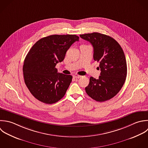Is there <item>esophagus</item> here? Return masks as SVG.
Instances as JSON below:
<instances>
[{"label": "esophagus", "instance_id": "esophagus-1", "mask_svg": "<svg viewBox=\"0 0 148 148\" xmlns=\"http://www.w3.org/2000/svg\"><path fill=\"white\" fill-rule=\"evenodd\" d=\"M73 77H74V78H81L82 76L79 75H77V74H75V75H73Z\"/></svg>", "mask_w": 148, "mask_h": 148}]
</instances>
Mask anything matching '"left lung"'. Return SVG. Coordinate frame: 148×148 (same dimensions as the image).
<instances>
[{
  "mask_svg": "<svg viewBox=\"0 0 148 148\" xmlns=\"http://www.w3.org/2000/svg\"><path fill=\"white\" fill-rule=\"evenodd\" d=\"M93 47V59L99 62L101 73L99 79L90 78L85 88L88 95L93 100L103 102L120 91L127 76V63L124 52L112 37L97 32L80 34Z\"/></svg>",
  "mask_w": 148,
  "mask_h": 148,
  "instance_id": "8db88e82",
  "label": "left lung"
}]
</instances>
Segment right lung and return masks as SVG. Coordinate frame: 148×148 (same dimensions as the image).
Masks as SVG:
<instances>
[{
	"label": "right lung",
	"instance_id": "obj_1",
	"mask_svg": "<svg viewBox=\"0 0 148 148\" xmlns=\"http://www.w3.org/2000/svg\"><path fill=\"white\" fill-rule=\"evenodd\" d=\"M77 41L79 37L75 34L51 35L40 39L29 50L23 63L24 81L38 100L51 104L66 94L73 77L58 73L55 66Z\"/></svg>",
	"mask_w": 148,
	"mask_h": 148
}]
</instances>
